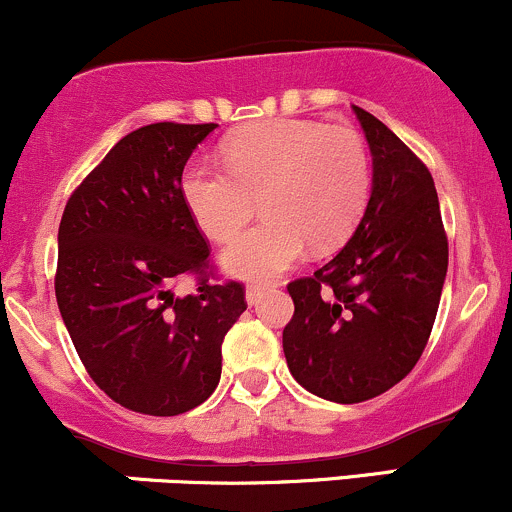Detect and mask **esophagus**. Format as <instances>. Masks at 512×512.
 <instances>
[{
  "instance_id": "1",
  "label": "esophagus",
  "mask_w": 512,
  "mask_h": 512,
  "mask_svg": "<svg viewBox=\"0 0 512 512\" xmlns=\"http://www.w3.org/2000/svg\"><path fill=\"white\" fill-rule=\"evenodd\" d=\"M261 293V285H249V288H246V302H249V305H256V302L261 300Z\"/></svg>"
}]
</instances>
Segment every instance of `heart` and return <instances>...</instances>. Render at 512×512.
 I'll use <instances>...</instances> for the list:
<instances>
[{
	"mask_svg": "<svg viewBox=\"0 0 512 512\" xmlns=\"http://www.w3.org/2000/svg\"><path fill=\"white\" fill-rule=\"evenodd\" d=\"M224 163L197 158L183 173V200L214 241L249 222L261 195L263 219L222 251L229 276L266 283L307 254L339 246L371 195V158L351 126L266 119L236 131Z\"/></svg>",
	"mask_w": 512,
	"mask_h": 512,
	"instance_id": "b5f03b06",
	"label": "heart"
}]
</instances>
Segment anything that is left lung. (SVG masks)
<instances>
[{"instance_id": "1", "label": "left lung", "mask_w": 512, "mask_h": 512, "mask_svg": "<svg viewBox=\"0 0 512 512\" xmlns=\"http://www.w3.org/2000/svg\"><path fill=\"white\" fill-rule=\"evenodd\" d=\"M354 114L373 156L371 197L344 249L288 283L295 312L283 329L295 381L344 405L386 393L415 368L449 263L430 170L373 114Z\"/></svg>"}]
</instances>
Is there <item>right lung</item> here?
Returning a JSON list of instances; mask_svg holds the SVG:
<instances>
[{"mask_svg": "<svg viewBox=\"0 0 512 512\" xmlns=\"http://www.w3.org/2000/svg\"><path fill=\"white\" fill-rule=\"evenodd\" d=\"M217 124L126 134L70 195L58 229V310L92 381L114 403L170 417L205 403L244 285L210 283V246L183 200V168ZM198 276L175 299L174 280Z\"/></svg>", "mask_w": 512, "mask_h": 512, "instance_id": "obj_1", "label": "right lung"}]
</instances>
